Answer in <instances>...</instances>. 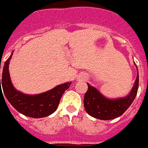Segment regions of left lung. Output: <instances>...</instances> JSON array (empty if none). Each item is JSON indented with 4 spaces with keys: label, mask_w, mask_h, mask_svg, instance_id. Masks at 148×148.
<instances>
[{
    "label": "left lung",
    "mask_w": 148,
    "mask_h": 148,
    "mask_svg": "<svg viewBox=\"0 0 148 148\" xmlns=\"http://www.w3.org/2000/svg\"><path fill=\"white\" fill-rule=\"evenodd\" d=\"M88 91L84 98V105L88 114L102 120L116 119L126 112L136 98L139 88V72H137L136 81L132 91L127 96L122 98L108 99L96 88L89 84H88Z\"/></svg>",
    "instance_id": "8db88e82"
}]
</instances>
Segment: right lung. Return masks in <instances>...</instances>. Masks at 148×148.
<instances>
[{"label": "right lung", "instance_id": "right-lung-1", "mask_svg": "<svg viewBox=\"0 0 148 148\" xmlns=\"http://www.w3.org/2000/svg\"><path fill=\"white\" fill-rule=\"evenodd\" d=\"M12 55V53L5 61L3 68L1 84L3 92H2L1 88V96L4 94L8 101L17 112L29 117L43 118L55 112L61 96L65 90L70 87L72 82L60 84L48 92L37 95H27L21 92L13 87L9 76V64Z\"/></svg>", "mask_w": 148, "mask_h": 148}]
</instances>
